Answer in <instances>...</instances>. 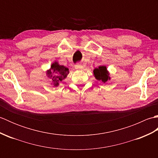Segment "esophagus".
<instances>
[{"mask_svg": "<svg viewBox=\"0 0 158 158\" xmlns=\"http://www.w3.org/2000/svg\"><path fill=\"white\" fill-rule=\"evenodd\" d=\"M75 69L77 70H83V66L81 64H77V65H75Z\"/></svg>", "mask_w": 158, "mask_h": 158, "instance_id": "1", "label": "esophagus"}]
</instances>
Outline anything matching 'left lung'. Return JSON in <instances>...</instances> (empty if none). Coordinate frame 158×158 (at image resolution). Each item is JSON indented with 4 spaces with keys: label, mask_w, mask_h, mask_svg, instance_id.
I'll list each match as a JSON object with an SVG mask.
<instances>
[{
    "label": "left lung",
    "mask_w": 158,
    "mask_h": 158,
    "mask_svg": "<svg viewBox=\"0 0 158 158\" xmlns=\"http://www.w3.org/2000/svg\"><path fill=\"white\" fill-rule=\"evenodd\" d=\"M93 72L95 78L98 81L106 83L108 80H110L109 74L105 66H100L98 68H96L94 70Z\"/></svg>",
    "instance_id": "1"
}]
</instances>
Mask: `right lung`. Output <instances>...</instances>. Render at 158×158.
<instances>
[{
    "label": "right lung",
    "mask_w": 158,
    "mask_h": 158,
    "mask_svg": "<svg viewBox=\"0 0 158 158\" xmlns=\"http://www.w3.org/2000/svg\"><path fill=\"white\" fill-rule=\"evenodd\" d=\"M69 69L64 66L60 65L58 62H54L51 65V68L47 71V75L52 80V85L58 87L62 80L66 78L69 75Z\"/></svg>",
    "instance_id": "right-lung-1"
}]
</instances>
